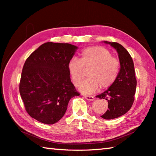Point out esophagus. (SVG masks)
Listing matches in <instances>:
<instances>
[{"label":"esophagus","mask_w":156,"mask_h":156,"mask_svg":"<svg viewBox=\"0 0 156 156\" xmlns=\"http://www.w3.org/2000/svg\"><path fill=\"white\" fill-rule=\"evenodd\" d=\"M83 97L84 98L88 100H90V101H91V100H94V98L93 96H87V95H83Z\"/></svg>","instance_id":"1"}]
</instances>
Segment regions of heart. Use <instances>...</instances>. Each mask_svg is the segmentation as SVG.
<instances>
[{
  "label": "heart",
  "instance_id": "b5f03b06",
  "mask_svg": "<svg viewBox=\"0 0 156 156\" xmlns=\"http://www.w3.org/2000/svg\"><path fill=\"white\" fill-rule=\"evenodd\" d=\"M102 47H91L83 49L80 60L73 58L68 63V70L74 85L78 86L89 69V78L79 86L84 94H91L98 89L109 88L114 83L120 72V61Z\"/></svg>",
  "mask_w": 156,
  "mask_h": 156
}]
</instances>
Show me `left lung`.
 <instances>
[{
	"instance_id": "left-lung-1",
	"label": "left lung",
	"mask_w": 156,
	"mask_h": 156,
	"mask_svg": "<svg viewBox=\"0 0 156 156\" xmlns=\"http://www.w3.org/2000/svg\"><path fill=\"white\" fill-rule=\"evenodd\" d=\"M115 48L119 57L120 70L112 86L96 96L108 102V109L101 117L111 120L122 115L131 109L134 101L137 80L132 58L126 49L118 43L105 42Z\"/></svg>"
}]
</instances>
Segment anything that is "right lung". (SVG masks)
<instances>
[{
	"label": "right lung",
	"instance_id": "right-lung-1",
	"mask_svg": "<svg viewBox=\"0 0 156 156\" xmlns=\"http://www.w3.org/2000/svg\"><path fill=\"white\" fill-rule=\"evenodd\" d=\"M78 47L48 42L29 56L19 84L26 112L31 118L53 125L65 115L70 99L80 94L71 81L68 63Z\"/></svg>",
	"mask_w": 156,
	"mask_h": 156
}]
</instances>
